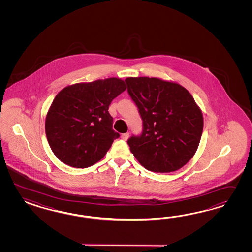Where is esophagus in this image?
<instances>
[{"instance_id":"1","label":"esophagus","mask_w":252,"mask_h":252,"mask_svg":"<svg viewBox=\"0 0 252 252\" xmlns=\"http://www.w3.org/2000/svg\"><path fill=\"white\" fill-rule=\"evenodd\" d=\"M129 137V132H127V133H124L121 135V138H122L123 140H126L127 138Z\"/></svg>"}]
</instances>
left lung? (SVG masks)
Listing matches in <instances>:
<instances>
[{
  "mask_svg": "<svg viewBox=\"0 0 252 252\" xmlns=\"http://www.w3.org/2000/svg\"><path fill=\"white\" fill-rule=\"evenodd\" d=\"M125 81L142 119L141 134L127 140L131 153L155 173L183 167L197 152L203 130L202 113L194 98L181 85L156 77Z\"/></svg>",
  "mask_w": 252,
  "mask_h": 252,
  "instance_id": "left-lung-1",
  "label": "left lung"
}]
</instances>
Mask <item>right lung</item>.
Segmentation results:
<instances>
[{
  "label": "right lung",
  "instance_id": "add662e5",
  "mask_svg": "<svg viewBox=\"0 0 252 252\" xmlns=\"http://www.w3.org/2000/svg\"><path fill=\"white\" fill-rule=\"evenodd\" d=\"M111 77L71 85L54 98L46 116L45 132L54 155L69 166L87 168L101 160L119 134L108 109L126 91Z\"/></svg>",
  "mask_w": 252,
  "mask_h": 252
}]
</instances>
